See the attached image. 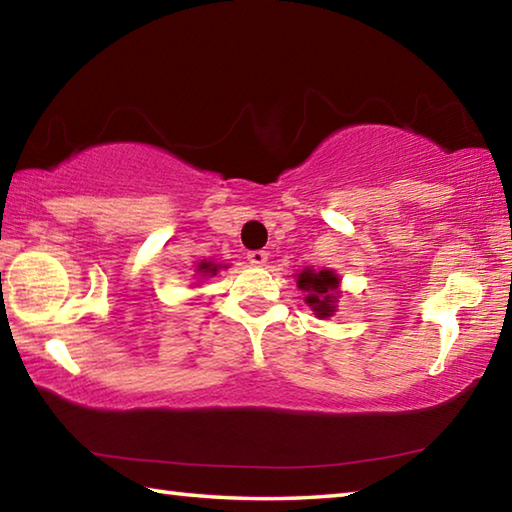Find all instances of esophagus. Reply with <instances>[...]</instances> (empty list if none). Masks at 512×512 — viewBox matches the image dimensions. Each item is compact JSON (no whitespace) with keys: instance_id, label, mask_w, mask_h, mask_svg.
I'll return each mask as SVG.
<instances>
[{"instance_id":"obj_1","label":"esophagus","mask_w":512,"mask_h":512,"mask_svg":"<svg viewBox=\"0 0 512 512\" xmlns=\"http://www.w3.org/2000/svg\"><path fill=\"white\" fill-rule=\"evenodd\" d=\"M248 262L253 266H264L268 262V253L266 250H250V253L246 255Z\"/></svg>"}]
</instances>
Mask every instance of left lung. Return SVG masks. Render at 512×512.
Here are the masks:
<instances>
[{
	"label": "left lung",
	"instance_id": "obj_1",
	"mask_svg": "<svg viewBox=\"0 0 512 512\" xmlns=\"http://www.w3.org/2000/svg\"><path fill=\"white\" fill-rule=\"evenodd\" d=\"M339 284V275H336L332 268H323V271L305 268V271L298 275V289L305 291V302L318 318L334 316L336 302L341 298Z\"/></svg>",
	"mask_w": 512,
	"mask_h": 512
}]
</instances>
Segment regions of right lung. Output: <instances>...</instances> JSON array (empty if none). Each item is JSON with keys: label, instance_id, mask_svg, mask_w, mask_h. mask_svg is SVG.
<instances>
[{"label": "right lung", "instance_id": "right-lung-1", "mask_svg": "<svg viewBox=\"0 0 512 512\" xmlns=\"http://www.w3.org/2000/svg\"><path fill=\"white\" fill-rule=\"evenodd\" d=\"M219 268H225V266H221V264H212V262H203L198 264V273H203V277H214L216 275V271H219Z\"/></svg>", "mask_w": 512, "mask_h": 512}]
</instances>
